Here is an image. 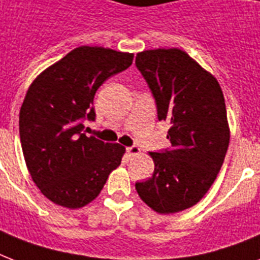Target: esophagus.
<instances>
[{
  "mask_svg": "<svg viewBox=\"0 0 260 260\" xmlns=\"http://www.w3.org/2000/svg\"><path fill=\"white\" fill-rule=\"evenodd\" d=\"M140 152H142V151H140V148H139L138 146H131V147H128V148H126V154L129 155L131 158H134V156L139 155Z\"/></svg>",
  "mask_w": 260,
  "mask_h": 260,
  "instance_id": "obj_1",
  "label": "esophagus"
}]
</instances>
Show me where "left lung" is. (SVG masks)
Returning <instances> with one entry per match:
<instances>
[{
  "label": "left lung",
  "instance_id": "1",
  "mask_svg": "<svg viewBox=\"0 0 260 260\" xmlns=\"http://www.w3.org/2000/svg\"><path fill=\"white\" fill-rule=\"evenodd\" d=\"M136 67L148 83L158 118L170 122V150L150 152L152 177L136 182L155 212L177 213L196 205L213 185L230 144V126L217 79L185 51L139 52Z\"/></svg>",
  "mask_w": 260,
  "mask_h": 260
}]
</instances>
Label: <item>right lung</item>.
<instances>
[{
	"mask_svg": "<svg viewBox=\"0 0 260 260\" xmlns=\"http://www.w3.org/2000/svg\"><path fill=\"white\" fill-rule=\"evenodd\" d=\"M134 54L82 46L44 70L20 109V140L26 167L50 201L77 209L91 202L117 169L125 148L85 134L94 121L95 91L126 70Z\"/></svg>",
	"mask_w": 260,
	"mask_h": 260,
	"instance_id": "obj_1",
	"label": "right lung"
}]
</instances>
